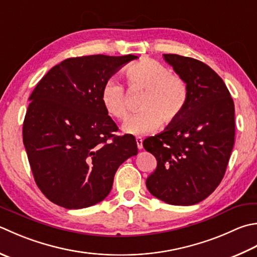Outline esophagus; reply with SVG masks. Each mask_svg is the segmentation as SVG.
Returning a JSON list of instances; mask_svg holds the SVG:
<instances>
[{"label":"esophagus","instance_id":"34e87169","mask_svg":"<svg viewBox=\"0 0 257 257\" xmlns=\"http://www.w3.org/2000/svg\"><path fill=\"white\" fill-rule=\"evenodd\" d=\"M136 143H137V147H138L139 150L143 149V139L142 138H140V137L136 138Z\"/></svg>","mask_w":257,"mask_h":257}]
</instances>
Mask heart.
<instances>
[{
    "instance_id": "1",
    "label": "heart",
    "mask_w": 257,
    "mask_h": 257,
    "mask_svg": "<svg viewBox=\"0 0 257 257\" xmlns=\"http://www.w3.org/2000/svg\"><path fill=\"white\" fill-rule=\"evenodd\" d=\"M125 77L132 90L145 91L139 108L123 125V132L144 136L158 129L160 121L170 123L183 114L188 100V88L178 75L170 74L168 68L152 59H143L129 65ZM103 108L112 118L124 121L129 115L124 85L110 78L101 90Z\"/></svg>"
}]
</instances>
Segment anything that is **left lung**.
<instances>
[{
	"instance_id": "8db88e82",
	"label": "left lung",
	"mask_w": 257,
	"mask_h": 257,
	"mask_svg": "<svg viewBox=\"0 0 257 257\" xmlns=\"http://www.w3.org/2000/svg\"><path fill=\"white\" fill-rule=\"evenodd\" d=\"M187 84L183 114L163 133L144 140L157 159L146 180L150 194L170 205L202 202L222 182L235 139L234 101L222 78L198 60L164 54Z\"/></svg>"
}]
</instances>
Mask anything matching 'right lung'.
I'll return each instance as SVG.
<instances>
[{
  "instance_id": "add662e5",
  "label": "right lung",
  "mask_w": 257,
  "mask_h": 257,
  "mask_svg": "<svg viewBox=\"0 0 257 257\" xmlns=\"http://www.w3.org/2000/svg\"><path fill=\"white\" fill-rule=\"evenodd\" d=\"M136 55L70 58L53 67L30 95L23 144L43 195L68 209L100 203L114 174L138 154L133 136H115L117 124L101 102L104 82Z\"/></svg>"
}]
</instances>
